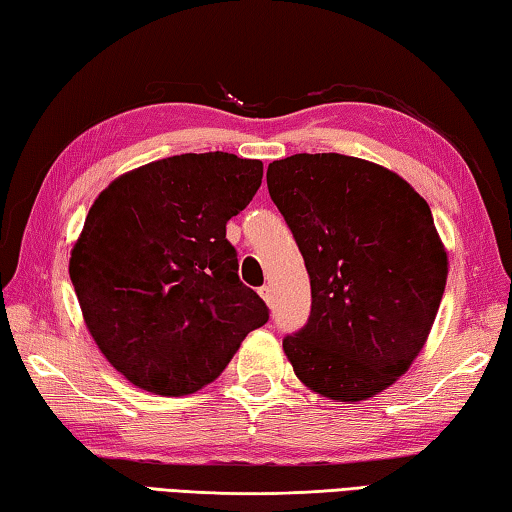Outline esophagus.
I'll list each match as a JSON object with an SVG mask.
<instances>
[{
    "label": "esophagus",
    "mask_w": 512,
    "mask_h": 512,
    "mask_svg": "<svg viewBox=\"0 0 512 512\" xmlns=\"http://www.w3.org/2000/svg\"><path fill=\"white\" fill-rule=\"evenodd\" d=\"M257 293H259V296H262V300L266 302L268 307L273 305V291H271V287H268V284H264V287H259Z\"/></svg>",
    "instance_id": "obj_1"
}]
</instances>
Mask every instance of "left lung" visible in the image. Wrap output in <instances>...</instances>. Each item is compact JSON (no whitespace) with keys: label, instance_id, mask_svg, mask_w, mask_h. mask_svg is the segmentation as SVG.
<instances>
[{"label":"left lung","instance_id":"8db88e82","mask_svg":"<svg viewBox=\"0 0 512 512\" xmlns=\"http://www.w3.org/2000/svg\"><path fill=\"white\" fill-rule=\"evenodd\" d=\"M266 185L305 259L311 314L282 348L309 391L375 397L418 357L447 282L424 198L397 173L341 153L268 164Z\"/></svg>","mask_w":512,"mask_h":512}]
</instances>
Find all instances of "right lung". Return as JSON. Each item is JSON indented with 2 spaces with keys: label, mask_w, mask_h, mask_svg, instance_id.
Segmentation results:
<instances>
[{
  "label": "right lung",
  "mask_w": 512,
  "mask_h": 512,
  "mask_svg": "<svg viewBox=\"0 0 512 512\" xmlns=\"http://www.w3.org/2000/svg\"><path fill=\"white\" fill-rule=\"evenodd\" d=\"M262 176L259 160L183 153L124 173L90 207L69 277L94 343L142 391H201L268 320L225 239Z\"/></svg>",
  "instance_id": "obj_1"
}]
</instances>
